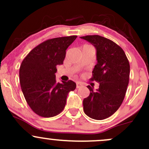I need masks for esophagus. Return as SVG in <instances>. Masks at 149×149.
I'll use <instances>...</instances> for the list:
<instances>
[{
	"instance_id": "34e87169",
	"label": "esophagus",
	"mask_w": 149,
	"mask_h": 149,
	"mask_svg": "<svg viewBox=\"0 0 149 149\" xmlns=\"http://www.w3.org/2000/svg\"><path fill=\"white\" fill-rule=\"evenodd\" d=\"M81 86H82V84H81L80 82H77V83H76V88H80Z\"/></svg>"
}]
</instances>
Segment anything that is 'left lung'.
Listing matches in <instances>:
<instances>
[{
  "label": "left lung",
  "mask_w": 149,
  "mask_h": 149,
  "mask_svg": "<svg viewBox=\"0 0 149 149\" xmlns=\"http://www.w3.org/2000/svg\"><path fill=\"white\" fill-rule=\"evenodd\" d=\"M81 38L97 49V64L90 81L100 83L97 91L87 86L90 94L83 101L84 111L89 118L101 120L113 115L123 103L129 83L130 63L123 49L112 40L100 35Z\"/></svg>",
  "instance_id": "8db88e82"
}]
</instances>
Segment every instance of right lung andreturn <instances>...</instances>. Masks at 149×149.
Wrapping results in <instances>:
<instances>
[{"instance_id": "1", "label": "right lung", "mask_w": 149, "mask_h": 149, "mask_svg": "<svg viewBox=\"0 0 149 149\" xmlns=\"http://www.w3.org/2000/svg\"><path fill=\"white\" fill-rule=\"evenodd\" d=\"M77 36L49 39L31 49L19 68L21 88L33 112L43 118L56 116L63 110L73 81H56V66L63 63L66 49Z\"/></svg>"}]
</instances>
